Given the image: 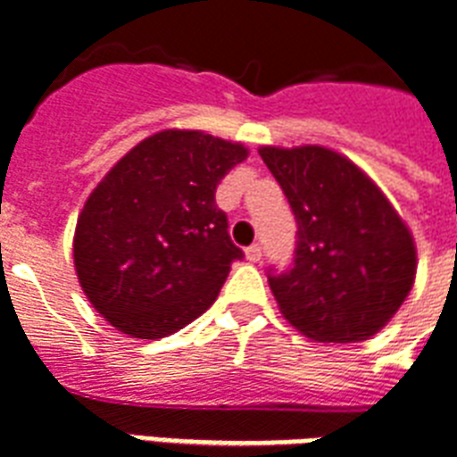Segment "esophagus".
<instances>
[{
    "label": "esophagus",
    "instance_id": "esophagus-1",
    "mask_svg": "<svg viewBox=\"0 0 457 457\" xmlns=\"http://www.w3.org/2000/svg\"><path fill=\"white\" fill-rule=\"evenodd\" d=\"M246 261H252V263H259L261 256H263V249H261V244H252V246H246Z\"/></svg>",
    "mask_w": 457,
    "mask_h": 457
}]
</instances>
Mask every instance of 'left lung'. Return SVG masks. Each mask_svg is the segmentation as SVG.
I'll return each instance as SVG.
<instances>
[{"mask_svg": "<svg viewBox=\"0 0 457 457\" xmlns=\"http://www.w3.org/2000/svg\"><path fill=\"white\" fill-rule=\"evenodd\" d=\"M259 153L297 220L295 263L285 273H268L280 312L319 343L369 340L412 290V232L383 191L340 153L323 145H263Z\"/></svg>", "mask_w": 457, "mask_h": 457, "instance_id": "1", "label": "left lung"}]
</instances>
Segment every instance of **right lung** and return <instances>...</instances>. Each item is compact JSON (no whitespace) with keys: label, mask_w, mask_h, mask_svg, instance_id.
<instances>
[{"label":"right lung","mask_w":457,"mask_h":457,"mask_svg":"<svg viewBox=\"0 0 457 457\" xmlns=\"http://www.w3.org/2000/svg\"><path fill=\"white\" fill-rule=\"evenodd\" d=\"M249 151L218 136L165 129L134 145L83 205L74 235L79 283L97 313L155 340L213 304L242 259L215 189Z\"/></svg>","instance_id":"obj_1"}]
</instances>
